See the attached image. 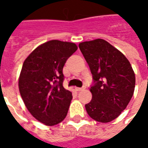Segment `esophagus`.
Returning a JSON list of instances; mask_svg holds the SVG:
<instances>
[{"label": "esophagus", "mask_w": 148, "mask_h": 148, "mask_svg": "<svg viewBox=\"0 0 148 148\" xmlns=\"http://www.w3.org/2000/svg\"><path fill=\"white\" fill-rule=\"evenodd\" d=\"M85 89H86V87L83 86L82 87V88H76V90H77V91H83Z\"/></svg>", "instance_id": "1"}]
</instances>
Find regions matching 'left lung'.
<instances>
[{
  "mask_svg": "<svg viewBox=\"0 0 148 148\" xmlns=\"http://www.w3.org/2000/svg\"><path fill=\"white\" fill-rule=\"evenodd\" d=\"M94 82L90 87L92 100L86 105L94 121L108 123L126 109L133 95L136 77L127 58L105 39L79 43Z\"/></svg>",
  "mask_w": 148,
  "mask_h": 148,
  "instance_id": "1",
  "label": "left lung"
}]
</instances>
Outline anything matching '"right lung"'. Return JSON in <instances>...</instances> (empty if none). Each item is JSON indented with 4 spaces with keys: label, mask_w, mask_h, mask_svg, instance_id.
Segmentation results:
<instances>
[{
    "label": "right lung",
    "mask_w": 148,
    "mask_h": 148,
    "mask_svg": "<svg viewBox=\"0 0 148 148\" xmlns=\"http://www.w3.org/2000/svg\"><path fill=\"white\" fill-rule=\"evenodd\" d=\"M77 49L74 42L50 40L37 47L23 63L21 96L33 117L45 125L59 124L67 115L72 93L62 86V69Z\"/></svg>",
    "instance_id": "add662e5"
}]
</instances>
